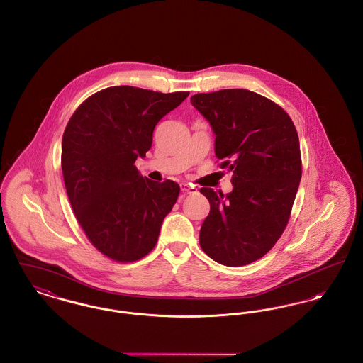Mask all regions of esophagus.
<instances>
[{
    "mask_svg": "<svg viewBox=\"0 0 363 363\" xmlns=\"http://www.w3.org/2000/svg\"><path fill=\"white\" fill-rule=\"evenodd\" d=\"M181 191L189 194H194L197 193V188L194 185H189V184H181Z\"/></svg>",
    "mask_w": 363,
    "mask_h": 363,
    "instance_id": "obj_1",
    "label": "esophagus"
}]
</instances>
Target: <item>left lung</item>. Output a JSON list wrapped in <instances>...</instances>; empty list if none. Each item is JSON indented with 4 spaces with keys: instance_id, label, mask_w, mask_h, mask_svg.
<instances>
[{
    "instance_id": "1",
    "label": "left lung",
    "mask_w": 363,
    "mask_h": 363,
    "mask_svg": "<svg viewBox=\"0 0 363 363\" xmlns=\"http://www.w3.org/2000/svg\"><path fill=\"white\" fill-rule=\"evenodd\" d=\"M215 133L220 169L233 171V192L201 188L210 213L200 247L215 262L238 267L266 255L284 233L301 178L296 128L274 101L247 89L191 97Z\"/></svg>"
}]
</instances>
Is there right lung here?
<instances>
[{"label": "right lung", "instance_id": "obj_1", "mask_svg": "<svg viewBox=\"0 0 363 363\" xmlns=\"http://www.w3.org/2000/svg\"><path fill=\"white\" fill-rule=\"evenodd\" d=\"M188 96L112 86L86 99L65 126L62 170L72 211L91 245L115 262L148 255L178 199L177 182H153L134 163L150 150L157 122Z\"/></svg>", "mask_w": 363, "mask_h": 363}]
</instances>
